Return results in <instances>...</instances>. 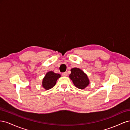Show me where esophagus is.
Wrapping results in <instances>:
<instances>
[{
	"label": "esophagus",
	"instance_id": "esophagus-1",
	"mask_svg": "<svg viewBox=\"0 0 130 130\" xmlns=\"http://www.w3.org/2000/svg\"><path fill=\"white\" fill-rule=\"evenodd\" d=\"M67 75H68V74L67 72H64V73H62V75L63 76H67Z\"/></svg>",
	"mask_w": 130,
	"mask_h": 130
}]
</instances>
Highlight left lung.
Masks as SVG:
<instances>
[{"instance_id": "8db88e82", "label": "left lung", "mask_w": 130, "mask_h": 130, "mask_svg": "<svg viewBox=\"0 0 130 130\" xmlns=\"http://www.w3.org/2000/svg\"><path fill=\"white\" fill-rule=\"evenodd\" d=\"M70 71L71 74L69 75V77L77 88L83 89L87 87L89 84V80L87 75L82 70L74 68L70 70Z\"/></svg>"}]
</instances>
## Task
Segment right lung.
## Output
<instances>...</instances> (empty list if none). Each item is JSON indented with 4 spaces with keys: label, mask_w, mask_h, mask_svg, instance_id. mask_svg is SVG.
Masks as SVG:
<instances>
[{
    "label": "right lung",
    "mask_w": 130,
    "mask_h": 130,
    "mask_svg": "<svg viewBox=\"0 0 130 130\" xmlns=\"http://www.w3.org/2000/svg\"><path fill=\"white\" fill-rule=\"evenodd\" d=\"M61 77L60 74L55 73L52 71L47 73L42 81L43 87L46 90L53 88L56 85L57 80Z\"/></svg>",
    "instance_id": "1"
}]
</instances>
